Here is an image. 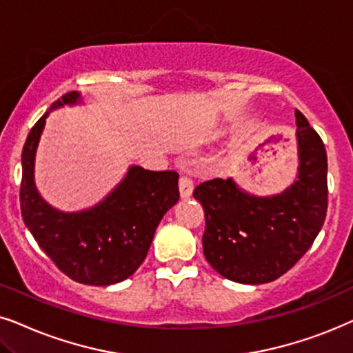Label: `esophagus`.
Returning <instances> with one entry per match:
<instances>
[{"instance_id": "esophagus-1", "label": "esophagus", "mask_w": 353, "mask_h": 353, "mask_svg": "<svg viewBox=\"0 0 353 353\" xmlns=\"http://www.w3.org/2000/svg\"><path fill=\"white\" fill-rule=\"evenodd\" d=\"M192 192H194V181L190 179V177L187 176H182L179 179V194H181V199H189L192 195Z\"/></svg>"}]
</instances>
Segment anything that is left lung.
Returning <instances> with one entry per match:
<instances>
[{
	"instance_id": "1",
	"label": "left lung",
	"mask_w": 353,
	"mask_h": 353,
	"mask_svg": "<svg viewBox=\"0 0 353 353\" xmlns=\"http://www.w3.org/2000/svg\"><path fill=\"white\" fill-rule=\"evenodd\" d=\"M297 181L281 194L258 196L236 181L213 179L194 192L205 211L203 255L225 279L265 284L302 258L327 211L326 148L300 111Z\"/></svg>"
}]
</instances>
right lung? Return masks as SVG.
Returning a JSON list of instances; mask_svg holds the SVG:
<instances>
[{
    "label": "right lung",
    "mask_w": 353,
    "mask_h": 353,
    "mask_svg": "<svg viewBox=\"0 0 353 353\" xmlns=\"http://www.w3.org/2000/svg\"><path fill=\"white\" fill-rule=\"evenodd\" d=\"M79 103L81 93H65L27 135L22 150V219L65 276L87 285H111L128 279L143 263L159 221L179 200V174L130 166L124 179L92 208L65 213L46 203L35 185V157L46 117L53 110Z\"/></svg>",
    "instance_id": "1"
}]
</instances>
